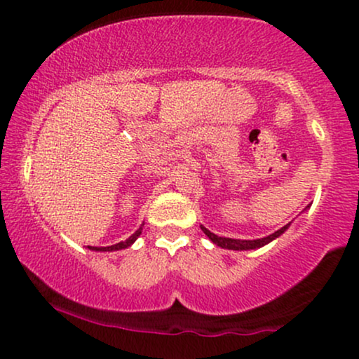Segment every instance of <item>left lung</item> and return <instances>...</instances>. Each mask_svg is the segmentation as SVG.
Returning a JSON list of instances; mask_svg holds the SVG:
<instances>
[{
	"mask_svg": "<svg viewBox=\"0 0 359 359\" xmlns=\"http://www.w3.org/2000/svg\"><path fill=\"white\" fill-rule=\"evenodd\" d=\"M287 228H288V224H285L282 229H278V231H275L273 234H270V236L262 238V240H233V238H221V236H217V234H214V233L209 231V229H205L204 226H201V229H203V231L208 234V238L214 243V245L221 246V248H228V250H255V248H262V246H265L266 243H270L271 240H275V238H278L280 234L285 231Z\"/></svg>",
	"mask_w": 359,
	"mask_h": 359,
	"instance_id": "8db88e82",
	"label": "left lung"
}]
</instances>
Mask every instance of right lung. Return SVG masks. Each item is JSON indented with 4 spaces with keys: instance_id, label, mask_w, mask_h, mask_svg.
<instances>
[{
    "instance_id": "1",
    "label": "right lung",
    "mask_w": 359,
    "mask_h": 359,
    "mask_svg": "<svg viewBox=\"0 0 359 359\" xmlns=\"http://www.w3.org/2000/svg\"><path fill=\"white\" fill-rule=\"evenodd\" d=\"M142 226H140V229L137 233H133L131 234L130 238H128L126 241H121V243H116V245H113V246H106V248H97V246H90V250H96V251H116V250H123V248H128V246H131L135 243V240H137V238L140 236V234H142Z\"/></svg>"
}]
</instances>
